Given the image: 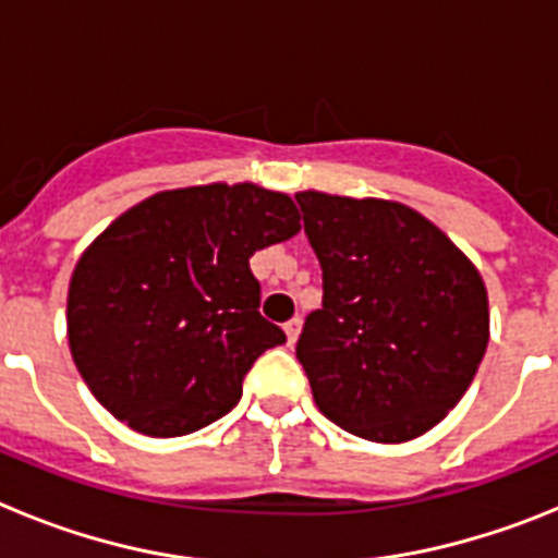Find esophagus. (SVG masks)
<instances>
[{
  "mask_svg": "<svg viewBox=\"0 0 558 558\" xmlns=\"http://www.w3.org/2000/svg\"><path fill=\"white\" fill-rule=\"evenodd\" d=\"M284 332H288V343L293 347L295 340H299V332H302V318L295 315V318H290L288 324H284Z\"/></svg>",
  "mask_w": 558,
  "mask_h": 558,
  "instance_id": "34e87169",
  "label": "esophagus"
}]
</instances>
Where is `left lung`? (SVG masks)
<instances>
[{"label": "left lung", "instance_id": "1", "mask_svg": "<svg viewBox=\"0 0 558 558\" xmlns=\"http://www.w3.org/2000/svg\"><path fill=\"white\" fill-rule=\"evenodd\" d=\"M295 201L324 270L322 310L295 347L315 405L379 445L422 436L458 405L486 354L481 274L405 204L315 190Z\"/></svg>", "mask_w": 558, "mask_h": 558}]
</instances>
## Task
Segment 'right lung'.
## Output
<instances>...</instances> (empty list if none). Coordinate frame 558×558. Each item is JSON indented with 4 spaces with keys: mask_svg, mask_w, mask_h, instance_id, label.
<instances>
[{
    "mask_svg": "<svg viewBox=\"0 0 558 558\" xmlns=\"http://www.w3.org/2000/svg\"><path fill=\"white\" fill-rule=\"evenodd\" d=\"M299 229L293 198L251 181L122 211L81 254L66 299L69 349L97 402L153 438L226 416L254 360L284 343L248 259Z\"/></svg>",
    "mask_w": 558,
    "mask_h": 558,
    "instance_id": "add662e5",
    "label": "right lung"
}]
</instances>
